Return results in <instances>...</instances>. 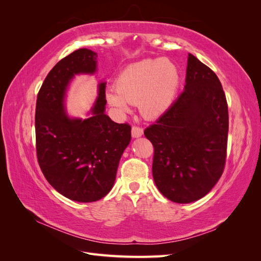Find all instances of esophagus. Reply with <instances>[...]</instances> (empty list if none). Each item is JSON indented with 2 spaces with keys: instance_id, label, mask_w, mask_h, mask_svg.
I'll return each instance as SVG.
<instances>
[{
  "instance_id": "1",
  "label": "esophagus",
  "mask_w": 261,
  "mask_h": 261,
  "mask_svg": "<svg viewBox=\"0 0 261 261\" xmlns=\"http://www.w3.org/2000/svg\"><path fill=\"white\" fill-rule=\"evenodd\" d=\"M143 134H144V129H143V128L139 127V126H133V128H132V136H133L134 138H138V137H140V136H143Z\"/></svg>"
}]
</instances>
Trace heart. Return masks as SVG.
I'll list each match as a JSON object with an SVG mask.
<instances>
[{"instance_id":"heart-1","label":"heart","mask_w":261,"mask_h":261,"mask_svg":"<svg viewBox=\"0 0 261 261\" xmlns=\"http://www.w3.org/2000/svg\"><path fill=\"white\" fill-rule=\"evenodd\" d=\"M179 86V70L168 59H149L123 69L116 80V88L107 92V100L118 111H129L138 103L141 114L158 117L172 106Z\"/></svg>"}]
</instances>
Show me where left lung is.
Here are the masks:
<instances>
[{
    "label": "left lung",
    "instance_id": "left-lung-1",
    "mask_svg": "<svg viewBox=\"0 0 261 261\" xmlns=\"http://www.w3.org/2000/svg\"><path fill=\"white\" fill-rule=\"evenodd\" d=\"M184 91L144 132L153 146L152 175L160 193L177 203L202 198L224 170L228 111L218 76L188 54Z\"/></svg>",
    "mask_w": 261,
    "mask_h": 261
}]
</instances>
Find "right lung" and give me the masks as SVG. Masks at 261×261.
<instances>
[{
    "instance_id": "obj_1",
    "label": "right lung",
    "mask_w": 261,
    "mask_h": 261,
    "mask_svg": "<svg viewBox=\"0 0 261 261\" xmlns=\"http://www.w3.org/2000/svg\"><path fill=\"white\" fill-rule=\"evenodd\" d=\"M97 53L80 49L62 59L45 77L36 106L38 163L50 185L66 198L97 201L111 191L118 163L128 146L130 125L113 122L106 113V83L86 120L69 118L64 110L66 88L77 74H93Z\"/></svg>"
}]
</instances>
